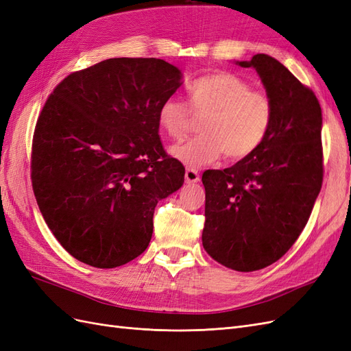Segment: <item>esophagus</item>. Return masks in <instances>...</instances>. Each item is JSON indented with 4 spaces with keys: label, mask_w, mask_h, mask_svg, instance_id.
<instances>
[{
    "label": "esophagus",
    "mask_w": 351,
    "mask_h": 351,
    "mask_svg": "<svg viewBox=\"0 0 351 351\" xmlns=\"http://www.w3.org/2000/svg\"><path fill=\"white\" fill-rule=\"evenodd\" d=\"M184 178L187 183H197L200 180V176H199V171L195 168H187L186 169V174H184Z\"/></svg>",
    "instance_id": "34e87169"
}]
</instances>
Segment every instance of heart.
<instances>
[{"instance_id": "obj_1", "label": "heart", "mask_w": 351, "mask_h": 351, "mask_svg": "<svg viewBox=\"0 0 351 351\" xmlns=\"http://www.w3.org/2000/svg\"><path fill=\"white\" fill-rule=\"evenodd\" d=\"M187 108L177 98H167L158 108V125L169 139L178 141L192 127L200 134L169 147V154L186 167L247 158L267 139L274 121V104L267 93L253 90L250 83L230 71H215L190 82Z\"/></svg>"}]
</instances>
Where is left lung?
Wrapping results in <instances>:
<instances>
[{
  "label": "left lung",
  "mask_w": 351,
  "mask_h": 351,
  "mask_svg": "<svg viewBox=\"0 0 351 351\" xmlns=\"http://www.w3.org/2000/svg\"><path fill=\"white\" fill-rule=\"evenodd\" d=\"M236 64L258 71L274 121L256 152L202 176V244L218 263L252 272L284 256L311 217L324 177L322 111L315 93L275 58L256 54Z\"/></svg>",
  "instance_id": "1"
}]
</instances>
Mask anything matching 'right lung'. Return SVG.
<instances>
[{
  "instance_id": "add662e5",
  "label": "right lung",
  "mask_w": 351,
  "mask_h": 351,
  "mask_svg": "<svg viewBox=\"0 0 351 351\" xmlns=\"http://www.w3.org/2000/svg\"><path fill=\"white\" fill-rule=\"evenodd\" d=\"M182 84L164 60L110 58L49 95L32 143V186L73 258L117 268L149 246L156 204L184 183L158 134L159 105Z\"/></svg>"
}]
</instances>
